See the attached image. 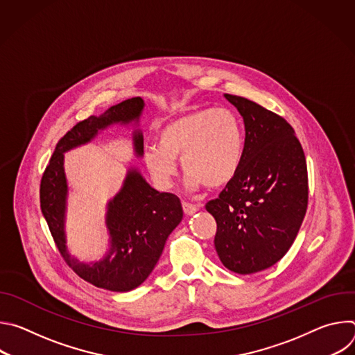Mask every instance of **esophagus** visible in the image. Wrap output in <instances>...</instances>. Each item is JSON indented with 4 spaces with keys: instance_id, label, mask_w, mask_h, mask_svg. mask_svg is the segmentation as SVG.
<instances>
[{
    "instance_id": "34e87169",
    "label": "esophagus",
    "mask_w": 355,
    "mask_h": 355,
    "mask_svg": "<svg viewBox=\"0 0 355 355\" xmlns=\"http://www.w3.org/2000/svg\"><path fill=\"white\" fill-rule=\"evenodd\" d=\"M182 209H184L185 215H193L199 208L196 205L188 204V202H182Z\"/></svg>"
}]
</instances>
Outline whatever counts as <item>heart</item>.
<instances>
[{"mask_svg": "<svg viewBox=\"0 0 355 355\" xmlns=\"http://www.w3.org/2000/svg\"><path fill=\"white\" fill-rule=\"evenodd\" d=\"M244 150L239 118L227 108H199L164 123L157 146L144 151V164L153 181L167 188L177 174L175 160L187 173V187L219 188L237 173Z\"/></svg>", "mask_w": 355, "mask_h": 355, "instance_id": "b5f03b06", "label": "heart"}]
</instances>
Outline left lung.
<instances>
[{
  "label": "left lung",
  "instance_id": "1",
  "mask_svg": "<svg viewBox=\"0 0 355 355\" xmlns=\"http://www.w3.org/2000/svg\"><path fill=\"white\" fill-rule=\"evenodd\" d=\"M244 121L240 167L207 211L218 229L215 248L237 274L263 271L291 248L308 209V167L293 128L252 101L225 94Z\"/></svg>",
  "mask_w": 355,
  "mask_h": 355
}]
</instances>
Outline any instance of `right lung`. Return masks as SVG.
<instances>
[{"instance_id":"1","label":"right lung","mask_w":355,"mask_h":355,"mask_svg":"<svg viewBox=\"0 0 355 355\" xmlns=\"http://www.w3.org/2000/svg\"><path fill=\"white\" fill-rule=\"evenodd\" d=\"M144 101L135 96L111 107L103 115L78 122L56 144L55 153L40 181V209L50 233L71 270L87 282L114 292H128L141 285L156 267L166 240L182 219L180 198L151 188L137 168L126 174L121 191L108 202L105 223L110 233V250L103 260L81 263L67 250L66 211L67 180L64 153L89 143L99 130L111 125L139 123ZM133 150L143 156V135L133 130Z\"/></svg>"}]
</instances>
